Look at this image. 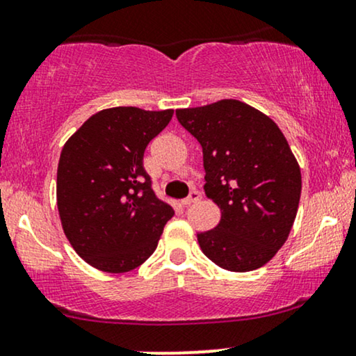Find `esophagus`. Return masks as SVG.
Segmentation results:
<instances>
[{"label": "esophagus", "instance_id": "34e87169", "mask_svg": "<svg viewBox=\"0 0 356 356\" xmlns=\"http://www.w3.org/2000/svg\"><path fill=\"white\" fill-rule=\"evenodd\" d=\"M202 199V194H200V192H197V191H192L191 194H189V197H186V199L182 200V205H191V204H194V202H199V200Z\"/></svg>", "mask_w": 356, "mask_h": 356}]
</instances>
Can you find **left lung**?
Here are the masks:
<instances>
[{
  "label": "left lung",
  "mask_w": 356,
  "mask_h": 356,
  "mask_svg": "<svg viewBox=\"0 0 356 356\" xmlns=\"http://www.w3.org/2000/svg\"><path fill=\"white\" fill-rule=\"evenodd\" d=\"M175 115L202 145L205 195L222 212L216 229L197 234L200 248L225 270L260 268L285 243L300 202V167L285 136L237 99Z\"/></svg>",
  "instance_id": "obj_1"
}]
</instances>
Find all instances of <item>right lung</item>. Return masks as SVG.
<instances>
[{
    "instance_id": "1",
    "label": "right lung",
    "mask_w": 356,
    "mask_h": 356,
    "mask_svg": "<svg viewBox=\"0 0 356 356\" xmlns=\"http://www.w3.org/2000/svg\"><path fill=\"white\" fill-rule=\"evenodd\" d=\"M172 114L104 109L64 144L56 184L63 230L76 254L102 272L124 273L144 264L174 216L154 194L143 162Z\"/></svg>"
}]
</instances>
